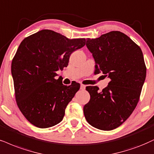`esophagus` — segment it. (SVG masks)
I'll list each match as a JSON object with an SVG mask.
<instances>
[{"mask_svg":"<svg viewBox=\"0 0 154 154\" xmlns=\"http://www.w3.org/2000/svg\"><path fill=\"white\" fill-rule=\"evenodd\" d=\"M81 90H85V89H86V86H85V85L81 84Z\"/></svg>","mask_w":154,"mask_h":154,"instance_id":"esophagus-1","label":"esophagus"}]
</instances>
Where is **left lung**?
Instances as JSON below:
<instances>
[{
	"mask_svg": "<svg viewBox=\"0 0 154 154\" xmlns=\"http://www.w3.org/2000/svg\"><path fill=\"white\" fill-rule=\"evenodd\" d=\"M86 46L95 60V73L111 79L101 91L88 86L91 99L83 107L90 125L111 131L130 116L139 100L146 68L141 49L126 34L111 31L97 38H87Z\"/></svg>",
	"mask_w": 154,
	"mask_h": 154,
	"instance_id": "obj_1",
	"label": "left lung"
}]
</instances>
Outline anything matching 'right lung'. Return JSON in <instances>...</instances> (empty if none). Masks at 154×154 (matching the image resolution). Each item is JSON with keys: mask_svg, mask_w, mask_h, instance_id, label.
<instances>
[{"mask_svg": "<svg viewBox=\"0 0 154 154\" xmlns=\"http://www.w3.org/2000/svg\"><path fill=\"white\" fill-rule=\"evenodd\" d=\"M85 38L68 39L51 30H41L20 43L11 64L16 100L30 123L49 128L63 119L79 83L65 86L55 79L56 71L67 67L73 51L84 46Z\"/></svg>", "mask_w": 154, "mask_h": 154, "instance_id": "right-lung-1", "label": "right lung"}]
</instances>
